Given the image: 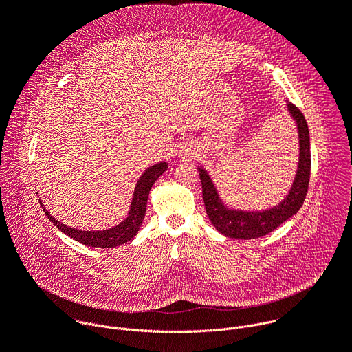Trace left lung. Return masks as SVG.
<instances>
[{
    "mask_svg": "<svg viewBox=\"0 0 352 352\" xmlns=\"http://www.w3.org/2000/svg\"><path fill=\"white\" fill-rule=\"evenodd\" d=\"M288 111L298 126L299 163L292 188L278 206L265 212L231 210L226 208L219 199V193L208 173L202 168H199L206 213L212 224L223 235L239 239H252L267 235L269 232L274 231L280 224L292 217L300 209V206L304 205L311 178L309 129L304 114L300 113V110L296 106L288 103Z\"/></svg>",
    "mask_w": 352,
    "mask_h": 352,
    "instance_id": "1",
    "label": "left lung"
}]
</instances>
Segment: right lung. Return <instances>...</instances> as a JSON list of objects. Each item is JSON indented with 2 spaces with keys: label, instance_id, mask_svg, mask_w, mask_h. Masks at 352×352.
I'll use <instances>...</instances> for the list:
<instances>
[{
  "label": "right lung",
  "instance_id": "add662e5",
  "mask_svg": "<svg viewBox=\"0 0 352 352\" xmlns=\"http://www.w3.org/2000/svg\"><path fill=\"white\" fill-rule=\"evenodd\" d=\"M167 170V163H159L153 167L147 168L143 175L139 178L133 199L131 204V210L128 213V217L118 224L114 228L104 230V231H79L75 228H69L64 224H61L58 220H56L52 214H50L41 205L43 212L50 219L54 226H57L58 230H61L68 236L74 238L75 241L87 245V246H96V248H113L118 246L124 242L131 241L139 231L140 224L143 223L144 213H146V205H147V196L150 189H152L155 181Z\"/></svg>",
  "mask_w": 352,
  "mask_h": 352
}]
</instances>
